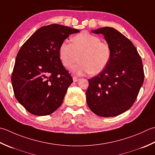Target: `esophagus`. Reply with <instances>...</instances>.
<instances>
[{"label": "esophagus", "instance_id": "1", "mask_svg": "<svg viewBox=\"0 0 155 155\" xmlns=\"http://www.w3.org/2000/svg\"><path fill=\"white\" fill-rule=\"evenodd\" d=\"M72 79H73L74 82H77L78 80H79V78H78L77 77H72Z\"/></svg>", "mask_w": 155, "mask_h": 155}]
</instances>
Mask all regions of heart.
<instances>
[{
    "mask_svg": "<svg viewBox=\"0 0 155 155\" xmlns=\"http://www.w3.org/2000/svg\"><path fill=\"white\" fill-rule=\"evenodd\" d=\"M59 58L64 66L69 68L79 56V62L71 68L73 74H97L107 67L111 57V49L98 36L82 32L71 38V44L63 41L59 47Z\"/></svg>",
    "mask_w": 155,
    "mask_h": 155,
    "instance_id": "heart-1",
    "label": "heart"
}]
</instances>
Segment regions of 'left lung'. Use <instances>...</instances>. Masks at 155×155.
<instances>
[{"label":"left lung","instance_id":"left-lung-1","mask_svg":"<svg viewBox=\"0 0 155 155\" xmlns=\"http://www.w3.org/2000/svg\"><path fill=\"white\" fill-rule=\"evenodd\" d=\"M92 32L104 35L111 47V57L107 67L89 80L87 105L99 116H117L132 107L143 84L141 57L132 41L113 27Z\"/></svg>","mask_w":155,"mask_h":155}]
</instances>
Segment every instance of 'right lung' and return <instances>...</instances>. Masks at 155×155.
<instances>
[{
  "mask_svg": "<svg viewBox=\"0 0 155 155\" xmlns=\"http://www.w3.org/2000/svg\"><path fill=\"white\" fill-rule=\"evenodd\" d=\"M79 30L58 24L38 29L21 46L11 83L15 97L31 114L47 116L62 105L72 78L59 58V47Z\"/></svg>",
  "mask_w": 155,
  "mask_h": 155,
  "instance_id": "obj_1",
  "label": "right lung"
}]
</instances>
